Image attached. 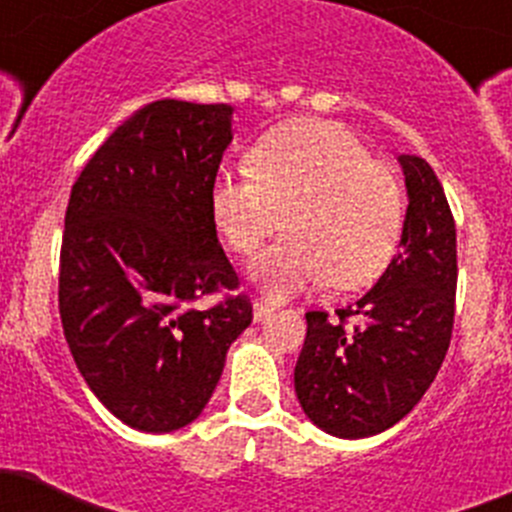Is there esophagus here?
Returning a JSON list of instances; mask_svg holds the SVG:
<instances>
[{
	"instance_id": "esophagus-1",
	"label": "esophagus",
	"mask_w": 512,
	"mask_h": 512,
	"mask_svg": "<svg viewBox=\"0 0 512 512\" xmlns=\"http://www.w3.org/2000/svg\"><path fill=\"white\" fill-rule=\"evenodd\" d=\"M274 311V304L266 299H256L253 301V321H261L264 316H269Z\"/></svg>"
}]
</instances>
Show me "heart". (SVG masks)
I'll use <instances>...</instances> for the list:
<instances>
[{
	"mask_svg": "<svg viewBox=\"0 0 512 512\" xmlns=\"http://www.w3.org/2000/svg\"><path fill=\"white\" fill-rule=\"evenodd\" d=\"M211 223L238 256H253L279 226L251 276L276 296L332 279L357 289L377 279L402 236L405 201L384 165L344 125L294 118L248 150V170H223L208 191Z\"/></svg>",
	"mask_w": 512,
	"mask_h": 512,
	"instance_id": "obj_1",
	"label": "heart"
}]
</instances>
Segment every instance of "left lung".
I'll use <instances>...</instances> for the list:
<instances>
[{"mask_svg": "<svg viewBox=\"0 0 512 512\" xmlns=\"http://www.w3.org/2000/svg\"><path fill=\"white\" fill-rule=\"evenodd\" d=\"M399 165L410 198L399 253L359 301L334 314L306 311L294 369L301 410L344 440L372 437L410 415L450 347L455 221L430 163L399 155Z\"/></svg>", "mask_w": 512, "mask_h": 512, "instance_id": "1", "label": "left lung"}]
</instances>
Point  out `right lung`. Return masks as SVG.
Returning <instances> with one entry per match:
<instances>
[{
    "label": "right lung",
    "instance_id": "add662e5",
    "mask_svg": "<svg viewBox=\"0 0 512 512\" xmlns=\"http://www.w3.org/2000/svg\"><path fill=\"white\" fill-rule=\"evenodd\" d=\"M231 105L158 100L95 150L75 180L60 251V316L87 387L140 432L191 425L251 324L208 211Z\"/></svg>",
    "mask_w": 512,
    "mask_h": 512
}]
</instances>
